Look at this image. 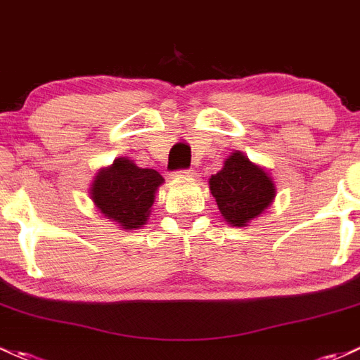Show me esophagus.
Returning <instances> with one entry per match:
<instances>
[{
    "instance_id": "obj_1",
    "label": "esophagus",
    "mask_w": 360,
    "mask_h": 360,
    "mask_svg": "<svg viewBox=\"0 0 360 360\" xmlns=\"http://www.w3.org/2000/svg\"><path fill=\"white\" fill-rule=\"evenodd\" d=\"M174 176L189 177V176H195V171H193V169H179V171H176V172H174Z\"/></svg>"
}]
</instances>
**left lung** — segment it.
<instances>
[{
  "label": "left lung",
  "mask_w": 360,
  "mask_h": 360,
  "mask_svg": "<svg viewBox=\"0 0 360 360\" xmlns=\"http://www.w3.org/2000/svg\"><path fill=\"white\" fill-rule=\"evenodd\" d=\"M210 191L224 219L236 227H244L248 220L259 215L275 196L266 172L240 152L232 153L222 171L210 177Z\"/></svg>",
  "instance_id": "left-lung-1"
}]
</instances>
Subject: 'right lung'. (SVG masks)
I'll use <instances>...</instances> for the list:
<instances>
[{"label":"right lung","instance_id":"1","mask_svg":"<svg viewBox=\"0 0 360 360\" xmlns=\"http://www.w3.org/2000/svg\"><path fill=\"white\" fill-rule=\"evenodd\" d=\"M164 177L153 169H140L128 159H116L97 174L92 184V200L108 219L124 229H136L147 222L155 189Z\"/></svg>","mask_w":360,"mask_h":360}]
</instances>
